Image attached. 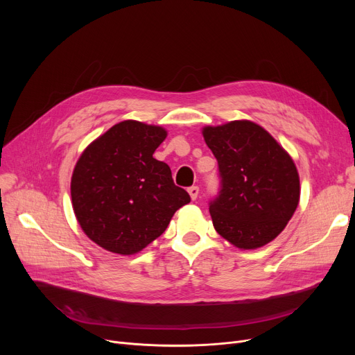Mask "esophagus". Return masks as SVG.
Returning <instances> with one entry per match:
<instances>
[{"label":"esophagus","instance_id":"34e87169","mask_svg":"<svg viewBox=\"0 0 355 355\" xmlns=\"http://www.w3.org/2000/svg\"><path fill=\"white\" fill-rule=\"evenodd\" d=\"M198 187L197 185H193V187H190L189 189V194H190V197H191V200H196L197 198V196H198Z\"/></svg>","mask_w":355,"mask_h":355}]
</instances>
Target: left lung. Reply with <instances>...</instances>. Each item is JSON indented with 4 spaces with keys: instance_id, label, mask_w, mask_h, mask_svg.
<instances>
[{
    "instance_id": "obj_1",
    "label": "left lung",
    "mask_w": 355,
    "mask_h": 355,
    "mask_svg": "<svg viewBox=\"0 0 355 355\" xmlns=\"http://www.w3.org/2000/svg\"><path fill=\"white\" fill-rule=\"evenodd\" d=\"M221 177L210 202L216 232L239 249L268 245L286 227L300 204V174L291 155L252 121L204 126Z\"/></svg>"
}]
</instances>
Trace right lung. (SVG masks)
<instances>
[{
	"label": "right lung",
	"instance_id": "add662e5",
	"mask_svg": "<svg viewBox=\"0 0 355 355\" xmlns=\"http://www.w3.org/2000/svg\"><path fill=\"white\" fill-rule=\"evenodd\" d=\"M162 126L122 121L90 142L74 165L70 194L85 234L105 250L135 254L159 237L190 202L171 170L153 155Z\"/></svg>",
	"mask_w": 355,
	"mask_h": 355
}]
</instances>
